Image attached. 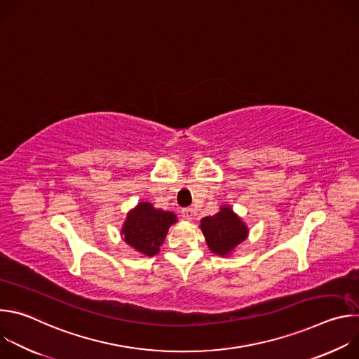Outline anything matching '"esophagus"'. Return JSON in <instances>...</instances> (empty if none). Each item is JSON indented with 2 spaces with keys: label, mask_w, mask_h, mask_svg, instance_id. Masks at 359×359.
I'll list each match as a JSON object with an SVG mask.
<instances>
[{
  "label": "esophagus",
  "mask_w": 359,
  "mask_h": 359,
  "mask_svg": "<svg viewBox=\"0 0 359 359\" xmlns=\"http://www.w3.org/2000/svg\"><path fill=\"white\" fill-rule=\"evenodd\" d=\"M182 216L186 220H193L196 217V210L191 209V208H186V209L182 210Z\"/></svg>",
  "instance_id": "obj_1"
}]
</instances>
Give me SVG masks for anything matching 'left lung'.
<instances>
[{"label":"left lung","instance_id":"8db88e82","mask_svg":"<svg viewBox=\"0 0 359 359\" xmlns=\"http://www.w3.org/2000/svg\"><path fill=\"white\" fill-rule=\"evenodd\" d=\"M200 229L206 237L212 252L217 255H230L234 248L248 236L244 222L231 210L230 206H222L215 216L203 217Z\"/></svg>","mask_w":359,"mask_h":359}]
</instances>
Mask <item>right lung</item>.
<instances>
[{
    "mask_svg": "<svg viewBox=\"0 0 359 359\" xmlns=\"http://www.w3.org/2000/svg\"><path fill=\"white\" fill-rule=\"evenodd\" d=\"M176 222L175 213L155 209L149 201H140L128 213L121 234L126 244L151 257L159 252L169 227Z\"/></svg>",
    "mask_w": 359,
    "mask_h": 359,
    "instance_id": "obj_1",
    "label": "right lung"
}]
</instances>
